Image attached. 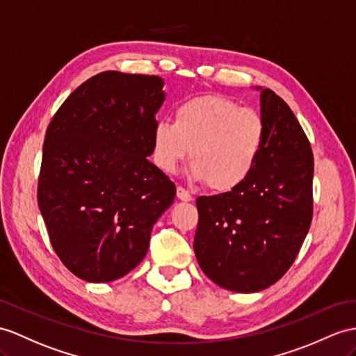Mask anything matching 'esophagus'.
<instances>
[{"instance_id":"esophagus-1","label":"esophagus","mask_w":356,"mask_h":356,"mask_svg":"<svg viewBox=\"0 0 356 356\" xmlns=\"http://www.w3.org/2000/svg\"><path fill=\"white\" fill-rule=\"evenodd\" d=\"M177 196H178L179 201H184V202L192 201V195H190L187 190L184 187H181V186L177 187Z\"/></svg>"}]
</instances>
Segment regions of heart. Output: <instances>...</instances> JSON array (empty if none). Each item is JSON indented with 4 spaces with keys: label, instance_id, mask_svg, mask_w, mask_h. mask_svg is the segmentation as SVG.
<instances>
[{
    "label": "heart",
    "instance_id": "1",
    "mask_svg": "<svg viewBox=\"0 0 356 356\" xmlns=\"http://www.w3.org/2000/svg\"><path fill=\"white\" fill-rule=\"evenodd\" d=\"M264 138L266 125L258 111L220 95H202L181 102L173 122L154 125L152 155L163 172L172 173L190 152V175L222 193L250 175Z\"/></svg>",
    "mask_w": 356,
    "mask_h": 356
}]
</instances>
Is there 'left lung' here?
Returning <instances> with one entry per match:
<instances>
[{
    "label": "left lung",
    "instance_id": "left-lung-1",
    "mask_svg": "<svg viewBox=\"0 0 356 356\" xmlns=\"http://www.w3.org/2000/svg\"><path fill=\"white\" fill-rule=\"evenodd\" d=\"M259 90L266 125L250 175L231 192L199 196L195 255L220 287L255 293L280 281L298 257L313 219L314 159L294 113Z\"/></svg>",
    "mask_w": 356,
    "mask_h": 356
}]
</instances>
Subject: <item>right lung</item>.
Instances as JSON below:
<instances>
[{
    "instance_id": "add662e5",
    "label": "right lung",
    "mask_w": 356,
    "mask_h": 356,
    "mask_svg": "<svg viewBox=\"0 0 356 356\" xmlns=\"http://www.w3.org/2000/svg\"><path fill=\"white\" fill-rule=\"evenodd\" d=\"M163 86L155 75L101 72L69 95L47 129L39 208L56 254L88 282L131 272L175 199V184L148 160Z\"/></svg>"
}]
</instances>
